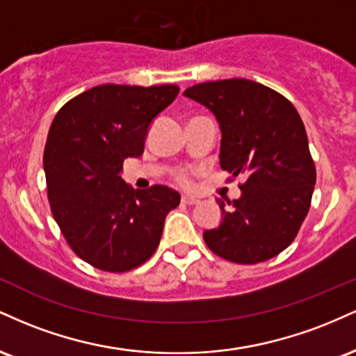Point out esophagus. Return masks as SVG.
Segmentation results:
<instances>
[{
    "mask_svg": "<svg viewBox=\"0 0 356 356\" xmlns=\"http://www.w3.org/2000/svg\"><path fill=\"white\" fill-rule=\"evenodd\" d=\"M181 202L187 204V206H195V204H199L201 201H199L197 197H192V195H182Z\"/></svg>",
    "mask_w": 356,
    "mask_h": 356,
    "instance_id": "1",
    "label": "esophagus"
}]
</instances>
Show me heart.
Instances as JSON below:
<instances>
[{
  "instance_id": "1",
  "label": "heart",
  "mask_w": 356,
  "mask_h": 356,
  "mask_svg": "<svg viewBox=\"0 0 356 356\" xmlns=\"http://www.w3.org/2000/svg\"><path fill=\"white\" fill-rule=\"evenodd\" d=\"M175 181L181 184H189V174H187L186 170H179V172L175 174Z\"/></svg>"
}]
</instances>
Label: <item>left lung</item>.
<instances>
[{"label": "left lung", "mask_w": 356, "mask_h": 356, "mask_svg": "<svg viewBox=\"0 0 356 356\" xmlns=\"http://www.w3.org/2000/svg\"><path fill=\"white\" fill-rule=\"evenodd\" d=\"M184 95L214 113L220 169L244 179L227 208L218 199L222 220L204 232L207 248L238 264L277 256L295 241L316 182L300 113L281 93L246 79L204 81Z\"/></svg>", "instance_id": "8db88e82"}]
</instances>
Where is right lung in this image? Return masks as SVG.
<instances>
[{"instance_id": "right-lung-1", "label": "right lung", "mask_w": 356, "mask_h": 356, "mask_svg": "<svg viewBox=\"0 0 356 356\" xmlns=\"http://www.w3.org/2000/svg\"><path fill=\"white\" fill-rule=\"evenodd\" d=\"M177 93V85H99L53 118L43 152L51 214L73 252L93 268L125 273L144 264L181 202L169 187L134 191L120 177L125 159L140 157L150 124Z\"/></svg>"}]
</instances>
